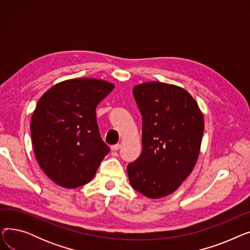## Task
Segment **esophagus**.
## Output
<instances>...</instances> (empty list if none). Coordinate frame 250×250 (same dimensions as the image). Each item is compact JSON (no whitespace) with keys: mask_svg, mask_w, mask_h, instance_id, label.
<instances>
[{"mask_svg":"<svg viewBox=\"0 0 250 250\" xmlns=\"http://www.w3.org/2000/svg\"><path fill=\"white\" fill-rule=\"evenodd\" d=\"M120 148H121V144H115V145L111 146V150L112 151H117Z\"/></svg>","mask_w":250,"mask_h":250,"instance_id":"1","label":"esophagus"}]
</instances>
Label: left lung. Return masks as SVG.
<instances>
[{
    "instance_id": "left-lung-1",
    "label": "left lung",
    "mask_w": 250,
    "mask_h": 250,
    "mask_svg": "<svg viewBox=\"0 0 250 250\" xmlns=\"http://www.w3.org/2000/svg\"><path fill=\"white\" fill-rule=\"evenodd\" d=\"M142 114L143 151L126 167L130 185L150 199L175 191L199 158L203 113L187 90L161 82L133 89Z\"/></svg>"
}]
</instances>
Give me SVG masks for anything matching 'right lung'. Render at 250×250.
Listing matches in <instances>:
<instances>
[{"mask_svg":"<svg viewBox=\"0 0 250 250\" xmlns=\"http://www.w3.org/2000/svg\"><path fill=\"white\" fill-rule=\"evenodd\" d=\"M113 88L98 79H71L38 100L30 124L33 150L39 166L57 185H86L109 152L99 134L96 107Z\"/></svg>","mask_w":250,"mask_h":250,"instance_id":"right-lung-1","label":"right lung"}]
</instances>
